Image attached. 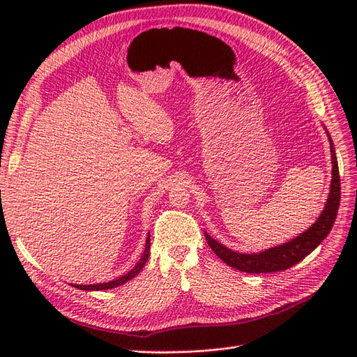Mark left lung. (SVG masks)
Here are the masks:
<instances>
[{
	"mask_svg": "<svg viewBox=\"0 0 357 357\" xmlns=\"http://www.w3.org/2000/svg\"><path fill=\"white\" fill-rule=\"evenodd\" d=\"M329 144H331V158H332V181H331V190L328 195V201L325 204L319 219L312 223L310 228L295 236L284 244H280L261 253H238L234 252L231 248L225 247L219 241L205 232V240H207L211 250L218 255L222 261L238 271L248 273V274H264V273H275V271H284L290 266L296 265L302 259H305L314 248L326 238L331 232L335 219H337V213L340 207L341 199V183H340V172H338V160L335 155V147L332 143V138L326 131Z\"/></svg>",
	"mask_w": 357,
	"mask_h": 357,
	"instance_id": "8db88e82",
	"label": "left lung"
}]
</instances>
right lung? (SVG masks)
<instances>
[{"mask_svg": "<svg viewBox=\"0 0 357 357\" xmlns=\"http://www.w3.org/2000/svg\"><path fill=\"white\" fill-rule=\"evenodd\" d=\"M149 256H150V235L147 234L144 252H143L142 257H139V261L137 262V265L131 269V271L126 273V274L122 275V277L116 278V280H112V282H107V283H96V284H71V286L75 287V289H80V290H109V289H113V287H117V286H122V284H125L126 282H129V280L134 278L135 275L139 274V271H142L143 266H144L146 262L149 261Z\"/></svg>", "mask_w": 357, "mask_h": 357, "instance_id": "add662e5", "label": "right lung"}]
</instances>
